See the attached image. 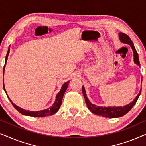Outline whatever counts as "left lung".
<instances>
[{
  "mask_svg": "<svg viewBox=\"0 0 146 146\" xmlns=\"http://www.w3.org/2000/svg\"><path fill=\"white\" fill-rule=\"evenodd\" d=\"M119 38L120 40V41L122 43L126 44L131 46V49L133 50V61L134 63L137 66H139L140 67V64H139V57H138V54H137L136 50H135L134 45L132 42V41L131 40V39L129 38L128 36L123 34L122 33H119ZM141 92V88L140 89V91L135 98L133 100L130 102L128 104L124 106H117V107H110V106H98L93 104L91 103V102L89 100L86 96V92L85 88L82 86V92L83 95L84 96L86 104L88 108L90 110L91 112L94 113L96 115H100V116L105 117H109V118H116V117H119L123 116L125 114L128 112L129 111H130V110L132 108L133 106L135 105V104L136 103V102L138 99L139 96H140Z\"/></svg>",
  "mask_w": 146,
  "mask_h": 146,
  "instance_id": "left-lung-1",
  "label": "left lung"
}]
</instances>
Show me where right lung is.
Masks as SVG:
<instances>
[{"instance_id": "obj_1", "label": "right lung", "mask_w": 146, "mask_h": 146, "mask_svg": "<svg viewBox=\"0 0 146 146\" xmlns=\"http://www.w3.org/2000/svg\"><path fill=\"white\" fill-rule=\"evenodd\" d=\"M10 46H9L7 56H6L5 64V66H4V69H3V75H4V72H5V66H6V64H7L8 56H9V54L10 52ZM68 83H69V81H68V82H65L64 84L62 86L59 92L57 94L56 96V100H55L54 102V104L51 107H50L47 109L43 110L35 111L27 110L22 108L16 105L15 104H14L13 102L11 101V100L10 99V98L9 97V96H8V94H7V91H6L5 88V85H4V80H3V88H4V90H5L6 94H7L8 98L9 99V100L11 101L12 104H13V106L15 107V108L18 111H19L20 113H22L23 115H28V116H31V117H46V116H48V115H52L54 114V113H56L58 111V110L60 109V106L62 104V102L63 96H64V94L66 90H67L68 86Z\"/></svg>"}]
</instances>
